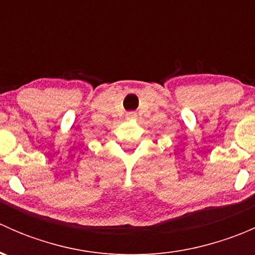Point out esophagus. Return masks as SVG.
Masks as SVG:
<instances>
[{
    "label": "esophagus",
    "mask_w": 255,
    "mask_h": 255,
    "mask_svg": "<svg viewBox=\"0 0 255 255\" xmlns=\"http://www.w3.org/2000/svg\"><path fill=\"white\" fill-rule=\"evenodd\" d=\"M135 116H137V113L135 112H128L127 113V117H129V118H134Z\"/></svg>",
    "instance_id": "34e87169"
}]
</instances>
